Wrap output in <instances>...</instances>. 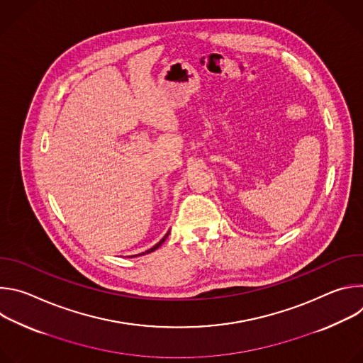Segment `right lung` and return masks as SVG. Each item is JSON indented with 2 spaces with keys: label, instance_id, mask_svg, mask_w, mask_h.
I'll list each match as a JSON object with an SVG mask.
<instances>
[{
  "label": "right lung",
  "instance_id": "add662e5",
  "mask_svg": "<svg viewBox=\"0 0 363 363\" xmlns=\"http://www.w3.org/2000/svg\"><path fill=\"white\" fill-rule=\"evenodd\" d=\"M168 235H169V231H168V233H167V234H165V237H164V238H162V240H161V241H160V242H158V244H157V245H153V247H152V248H149V250H146V251H145V252H142V254H147V252H152V251H155V250H157V248H158V247H160V245H161V244H162V242H164V241H165V240H167V237H168ZM142 254H138V255H142Z\"/></svg>",
  "mask_w": 363,
  "mask_h": 363
}]
</instances>
